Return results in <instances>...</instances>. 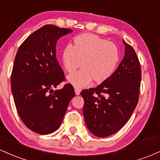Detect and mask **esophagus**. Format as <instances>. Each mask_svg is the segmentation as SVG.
I'll list each match as a JSON object with an SVG mask.
<instances>
[{
	"label": "esophagus",
	"instance_id": "obj_1",
	"mask_svg": "<svg viewBox=\"0 0 160 160\" xmlns=\"http://www.w3.org/2000/svg\"><path fill=\"white\" fill-rule=\"evenodd\" d=\"M74 91H75V93L76 95H80V91H81V89L77 88V87H75L74 88Z\"/></svg>",
	"mask_w": 160,
	"mask_h": 160
}]
</instances>
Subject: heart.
I'll return each instance as SVG.
<instances>
[{
    "mask_svg": "<svg viewBox=\"0 0 160 160\" xmlns=\"http://www.w3.org/2000/svg\"><path fill=\"white\" fill-rule=\"evenodd\" d=\"M67 71L73 72L83 64L84 68L68 76L74 87H83L94 79L96 83L107 80L113 73L119 60L117 45L93 34H83L73 40V47L67 45L61 54ZM84 62H82V61Z\"/></svg>",
    "mask_w": 160,
    "mask_h": 160,
    "instance_id": "heart-1",
    "label": "heart"
}]
</instances>
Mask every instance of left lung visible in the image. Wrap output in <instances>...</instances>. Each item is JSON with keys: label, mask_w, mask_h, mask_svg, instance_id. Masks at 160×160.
<instances>
[{"label": "left lung", "mask_w": 160, "mask_h": 160, "mask_svg": "<svg viewBox=\"0 0 160 160\" xmlns=\"http://www.w3.org/2000/svg\"><path fill=\"white\" fill-rule=\"evenodd\" d=\"M124 57L116 71L96 88L80 92L83 116L92 134L106 138L118 131L129 120L139 97L141 69L134 48L123 40Z\"/></svg>", "instance_id": "left-lung-1"}]
</instances>
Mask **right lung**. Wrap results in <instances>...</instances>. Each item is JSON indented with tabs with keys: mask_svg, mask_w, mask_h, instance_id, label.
Returning <instances> with one entry per match:
<instances>
[{
	"mask_svg": "<svg viewBox=\"0 0 160 160\" xmlns=\"http://www.w3.org/2000/svg\"><path fill=\"white\" fill-rule=\"evenodd\" d=\"M71 29L45 25L19 48L11 74V91L18 115L31 131L52 134L60 127L75 92L67 83L55 89L64 75L56 58V44Z\"/></svg>",
	"mask_w": 160,
	"mask_h": 160,
	"instance_id": "obj_1",
	"label": "right lung"
}]
</instances>
